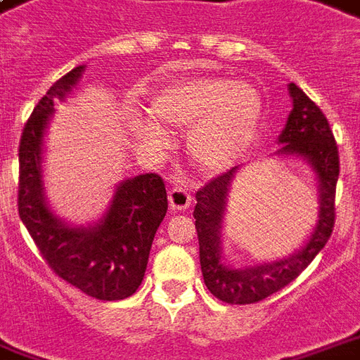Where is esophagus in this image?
Segmentation results:
<instances>
[{
  "instance_id": "obj_1",
  "label": "esophagus",
  "mask_w": 360,
  "mask_h": 360,
  "mask_svg": "<svg viewBox=\"0 0 360 360\" xmlns=\"http://www.w3.org/2000/svg\"><path fill=\"white\" fill-rule=\"evenodd\" d=\"M169 203L174 211H186L191 203V193L182 186H176L169 191Z\"/></svg>"
}]
</instances>
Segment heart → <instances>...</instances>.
<instances>
[{
    "instance_id": "1",
    "label": "heart",
    "mask_w": 360,
    "mask_h": 360,
    "mask_svg": "<svg viewBox=\"0 0 360 360\" xmlns=\"http://www.w3.org/2000/svg\"><path fill=\"white\" fill-rule=\"evenodd\" d=\"M149 117L162 126L188 128V149L203 170L234 165L253 140L261 117V96L249 82L193 76L167 84L149 99ZM146 140H161L153 122L140 124Z\"/></svg>"
}]
</instances>
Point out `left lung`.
I'll list each match as a JSON object with an SVG mask.
<instances>
[{"mask_svg":"<svg viewBox=\"0 0 360 360\" xmlns=\"http://www.w3.org/2000/svg\"><path fill=\"white\" fill-rule=\"evenodd\" d=\"M293 109L278 141L282 153L299 155L313 165L320 182V219L313 236L290 259L251 269H230L220 255V224L226 207V195L238 167L212 178L195 193V230L199 240V263L207 290L230 305H251L293 282L313 263L328 243L335 224V186L340 176V153L332 128L320 107L299 86L291 82Z\"/></svg>","mask_w":360,"mask_h":360,"instance_id":"8db88e82","label":"left lung"}]
</instances>
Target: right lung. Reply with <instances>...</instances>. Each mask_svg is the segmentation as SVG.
Returning <instances> with one entry per match:
<instances>
[{
    "label": "right lung",
    "instance_id": "obj_1",
    "mask_svg": "<svg viewBox=\"0 0 360 360\" xmlns=\"http://www.w3.org/2000/svg\"><path fill=\"white\" fill-rule=\"evenodd\" d=\"M84 67L61 76L47 90L22 128L18 143V217L41 259L55 274L90 297H130L146 274L155 232L169 201L159 174H140L119 186L112 205L94 228H69L49 212L41 193V138L57 99H65Z\"/></svg>",
    "mask_w": 360,
    "mask_h": 360
}]
</instances>
